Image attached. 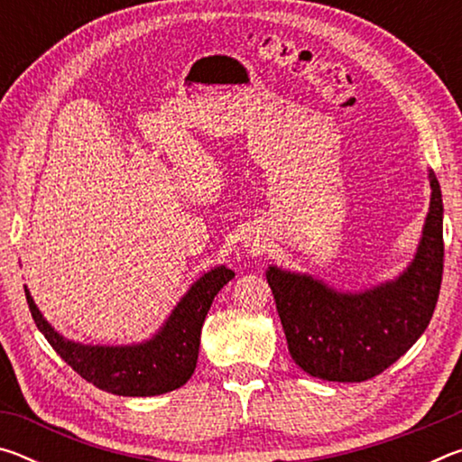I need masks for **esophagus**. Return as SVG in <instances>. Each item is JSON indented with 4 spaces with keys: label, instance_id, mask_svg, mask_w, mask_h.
I'll list each match as a JSON object with an SVG mask.
<instances>
[{
    "label": "esophagus",
    "instance_id": "1",
    "mask_svg": "<svg viewBox=\"0 0 462 462\" xmlns=\"http://www.w3.org/2000/svg\"><path fill=\"white\" fill-rule=\"evenodd\" d=\"M256 246H259V245H253V248H256Z\"/></svg>",
    "mask_w": 462,
    "mask_h": 462
}]
</instances>
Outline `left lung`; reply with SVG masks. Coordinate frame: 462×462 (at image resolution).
<instances>
[{
  "label": "left lung",
  "instance_id": "left-lung-1",
  "mask_svg": "<svg viewBox=\"0 0 462 462\" xmlns=\"http://www.w3.org/2000/svg\"><path fill=\"white\" fill-rule=\"evenodd\" d=\"M430 208L400 275L348 291L310 273L269 264L289 355L311 377L358 383L377 377L416 344L432 319L442 283V193L428 169Z\"/></svg>",
  "mask_w": 462,
  "mask_h": 462
}]
</instances>
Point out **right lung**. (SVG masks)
I'll return each mask as SVG.
<instances>
[{
  "label": "right lung",
  "instance_id": "add662e5",
  "mask_svg": "<svg viewBox=\"0 0 462 462\" xmlns=\"http://www.w3.org/2000/svg\"><path fill=\"white\" fill-rule=\"evenodd\" d=\"M234 279L226 264L195 279L151 338L130 344H83L54 330L24 285L34 324L62 361L85 381L124 397H152L175 391L198 365L201 326L217 291Z\"/></svg>",
  "mask_w": 462,
  "mask_h": 462
}]
</instances>
